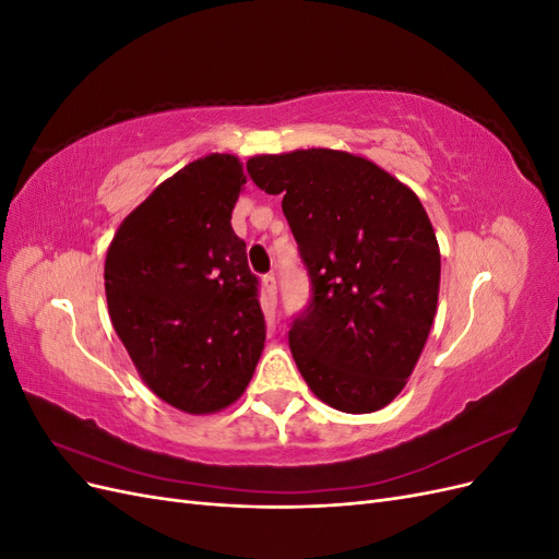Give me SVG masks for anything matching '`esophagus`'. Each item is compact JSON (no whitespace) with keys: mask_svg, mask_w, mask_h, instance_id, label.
Listing matches in <instances>:
<instances>
[{"mask_svg":"<svg viewBox=\"0 0 559 559\" xmlns=\"http://www.w3.org/2000/svg\"><path fill=\"white\" fill-rule=\"evenodd\" d=\"M261 284H263V310L267 317H273L277 310V280L275 275H263Z\"/></svg>","mask_w":559,"mask_h":559,"instance_id":"esophagus-1","label":"esophagus"}]
</instances>
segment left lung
Returning <instances> with one entry per match:
<instances>
[{
	"mask_svg": "<svg viewBox=\"0 0 559 559\" xmlns=\"http://www.w3.org/2000/svg\"><path fill=\"white\" fill-rule=\"evenodd\" d=\"M282 212L310 277L289 331L317 399L343 413L384 408L433 324L441 253L419 198L382 167L333 148L247 160Z\"/></svg>",
	"mask_w": 559,
	"mask_h": 559,
	"instance_id": "obj_1",
	"label": "left lung"
}]
</instances>
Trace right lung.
<instances>
[{
	"label": "right lung",
	"mask_w": 559,
	"mask_h": 559,
	"mask_svg": "<svg viewBox=\"0 0 559 559\" xmlns=\"http://www.w3.org/2000/svg\"><path fill=\"white\" fill-rule=\"evenodd\" d=\"M245 181L235 156L189 163L126 218L107 251L111 324L151 392L183 413L238 401L263 352L259 277L230 226Z\"/></svg>",
	"instance_id": "add662e5"
}]
</instances>
